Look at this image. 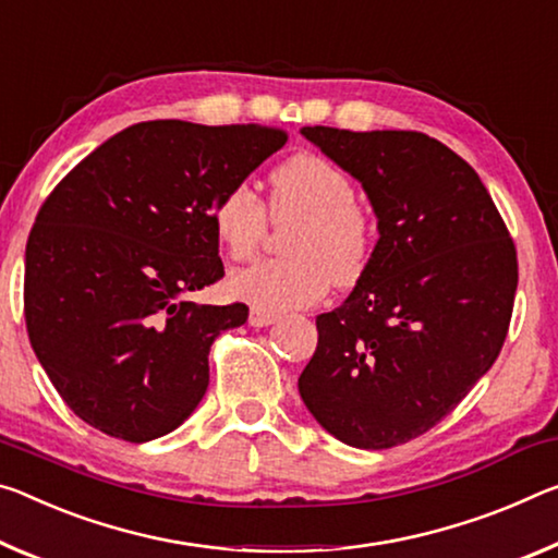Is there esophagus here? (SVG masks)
Returning a JSON list of instances; mask_svg holds the SVG:
<instances>
[{
  "label": "esophagus",
  "instance_id": "1",
  "mask_svg": "<svg viewBox=\"0 0 558 558\" xmlns=\"http://www.w3.org/2000/svg\"><path fill=\"white\" fill-rule=\"evenodd\" d=\"M276 320H278V315L263 311V307H251V315H247V323H251L253 327H268Z\"/></svg>",
  "mask_w": 558,
  "mask_h": 558
}]
</instances>
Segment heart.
Instances as JSON below:
<instances>
[{"mask_svg": "<svg viewBox=\"0 0 558 558\" xmlns=\"http://www.w3.org/2000/svg\"><path fill=\"white\" fill-rule=\"evenodd\" d=\"M272 220H293L286 251L293 258L258 260L228 278L231 295L268 313L293 311L320 300L335 282L350 288L365 276L375 247V226L355 203L350 175L317 154H295L270 173ZM268 208L251 185L238 183L216 201L210 223L235 260L258 251L268 231Z\"/></svg>", "mask_w": 558, "mask_h": 558, "instance_id": "heart-1", "label": "heart"}]
</instances>
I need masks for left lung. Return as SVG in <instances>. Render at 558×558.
I'll list each match as a JSON object with an SVG mask.
<instances>
[{
  "label": "left lung",
  "instance_id": "left-lung-1",
  "mask_svg": "<svg viewBox=\"0 0 558 558\" xmlns=\"http://www.w3.org/2000/svg\"><path fill=\"white\" fill-rule=\"evenodd\" d=\"M300 134L362 183L379 231L355 290L317 315L300 397L344 445H404L445 420L499 357L519 282L514 241L474 168L437 138Z\"/></svg>",
  "mask_w": 558,
  "mask_h": 558
}]
</instances>
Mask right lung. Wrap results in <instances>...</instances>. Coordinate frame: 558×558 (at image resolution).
I'll return each instance as SVG.
<instances>
[{
	"label": "right lung",
	"mask_w": 558,
	"mask_h": 558,
	"mask_svg": "<svg viewBox=\"0 0 558 558\" xmlns=\"http://www.w3.org/2000/svg\"><path fill=\"white\" fill-rule=\"evenodd\" d=\"M286 141L258 123L144 121L49 193L26 241L24 317L76 417L134 445L191 417L210 344L247 320L243 303L183 300L223 278L210 214Z\"/></svg>",
	"instance_id": "right-lung-1"
}]
</instances>
